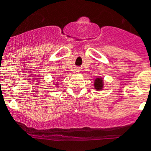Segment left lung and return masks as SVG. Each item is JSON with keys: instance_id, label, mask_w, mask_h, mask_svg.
Instances as JSON below:
<instances>
[{"instance_id": "obj_1", "label": "left lung", "mask_w": 151, "mask_h": 151, "mask_svg": "<svg viewBox=\"0 0 151 151\" xmlns=\"http://www.w3.org/2000/svg\"><path fill=\"white\" fill-rule=\"evenodd\" d=\"M95 88L97 90H101L103 88V79L102 78H97L95 81Z\"/></svg>"}]
</instances>
